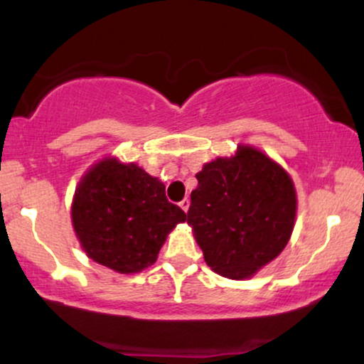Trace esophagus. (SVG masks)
I'll list each match as a JSON object with an SVG mask.
<instances>
[{
	"mask_svg": "<svg viewBox=\"0 0 364 364\" xmlns=\"http://www.w3.org/2000/svg\"><path fill=\"white\" fill-rule=\"evenodd\" d=\"M179 207H181L183 210H185V212H188V208H190V200H188V198H183L181 202H179Z\"/></svg>",
	"mask_w": 364,
	"mask_h": 364,
	"instance_id": "esophagus-1",
	"label": "esophagus"
}]
</instances>
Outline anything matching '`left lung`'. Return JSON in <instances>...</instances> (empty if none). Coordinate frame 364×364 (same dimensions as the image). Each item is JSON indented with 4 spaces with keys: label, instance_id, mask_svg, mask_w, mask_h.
<instances>
[{
    "label": "left lung",
    "instance_id": "8db88e82",
    "mask_svg": "<svg viewBox=\"0 0 364 364\" xmlns=\"http://www.w3.org/2000/svg\"><path fill=\"white\" fill-rule=\"evenodd\" d=\"M188 224L207 265L229 279L252 277L289 241L296 191L289 174L257 149L240 147L196 174Z\"/></svg>",
    "mask_w": 364,
    "mask_h": 364
}]
</instances>
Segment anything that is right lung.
Returning a JSON list of instances; mask_svg holds the SVG:
<instances>
[{"label": "right lung", "instance_id": "obj_1", "mask_svg": "<svg viewBox=\"0 0 364 364\" xmlns=\"http://www.w3.org/2000/svg\"><path fill=\"white\" fill-rule=\"evenodd\" d=\"M75 232L92 260L121 274L140 272L186 214L166 198V186L136 164L114 159L83 176L72 207Z\"/></svg>", "mask_w": 364, "mask_h": 364}]
</instances>
